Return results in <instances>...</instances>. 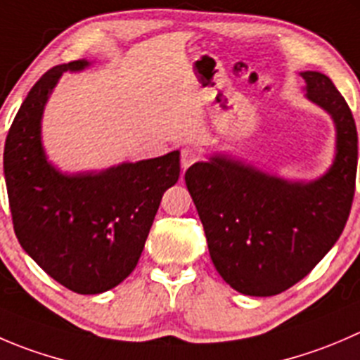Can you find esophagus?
I'll return each mask as SVG.
<instances>
[{
	"label": "esophagus",
	"mask_w": 360,
	"mask_h": 360,
	"mask_svg": "<svg viewBox=\"0 0 360 360\" xmlns=\"http://www.w3.org/2000/svg\"><path fill=\"white\" fill-rule=\"evenodd\" d=\"M198 160H200V153H198L197 149L184 148L183 151H181V167H183L184 170L190 165H193L195 162H198Z\"/></svg>",
	"instance_id": "1"
}]
</instances>
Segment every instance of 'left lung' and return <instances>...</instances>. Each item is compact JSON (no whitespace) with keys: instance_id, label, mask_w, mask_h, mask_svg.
<instances>
[{"instance_id":"1","label":"left lung","mask_w":360,"mask_h":360,"mask_svg":"<svg viewBox=\"0 0 360 360\" xmlns=\"http://www.w3.org/2000/svg\"><path fill=\"white\" fill-rule=\"evenodd\" d=\"M306 96L336 124V156L327 174L292 183L255 167L212 156L184 174L219 276L244 295L269 297L301 281L347 225L357 176V128L333 80L302 72Z\"/></svg>"}]
</instances>
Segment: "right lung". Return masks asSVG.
Here are the masks:
<instances>
[{"instance_id": "obj_1", "label": "right lung", "mask_w": 360, "mask_h": 360, "mask_svg": "<svg viewBox=\"0 0 360 360\" xmlns=\"http://www.w3.org/2000/svg\"><path fill=\"white\" fill-rule=\"evenodd\" d=\"M31 87L5 142L3 169L15 236L51 278L77 294L117 287L137 265L163 193L179 179V151L102 172L63 174L41 148V114L63 72Z\"/></svg>"}]
</instances>
